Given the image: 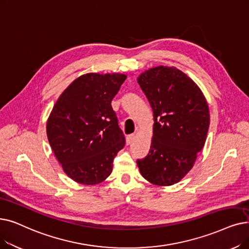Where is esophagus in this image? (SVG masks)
I'll return each mask as SVG.
<instances>
[{
	"mask_svg": "<svg viewBox=\"0 0 249 249\" xmlns=\"http://www.w3.org/2000/svg\"><path fill=\"white\" fill-rule=\"evenodd\" d=\"M135 138V135L134 134H129L127 137H126V143L127 144H130L133 140Z\"/></svg>",
	"mask_w": 249,
	"mask_h": 249,
	"instance_id": "obj_1",
	"label": "esophagus"
}]
</instances>
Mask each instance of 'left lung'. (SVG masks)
I'll return each mask as SVG.
<instances>
[{"label": "left lung", "instance_id": "1", "mask_svg": "<svg viewBox=\"0 0 249 249\" xmlns=\"http://www.w3.org/2000/svg\"><path fill=\"white\" fill-rule=\"evenodd\" d=\"M137 82L154 113L149 153L137 166L148 182L170 186L185 177L204 146L209 106L197 84L175 67L150 68Z\"/></svg>", "mask_w": 249, "mask_h": 249}]
</instances>
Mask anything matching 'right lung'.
<instances>
[{"mask_svg":"<svg viewBox=\"0 0 249 249\" xmlns=\"http://www.w3.org/2000/svg\"><path fill=\"white\" fill-rule=\"evenodd\" d=\"M121 73H88L59 96L48 118L47 135L64 172L75 182L95 185L111 175L125 144L112 100L126 79Z\"/></svg>","mask_w":249,"mask_h":249,"instance_id":"1","label":"right lung"}]
</instances>
